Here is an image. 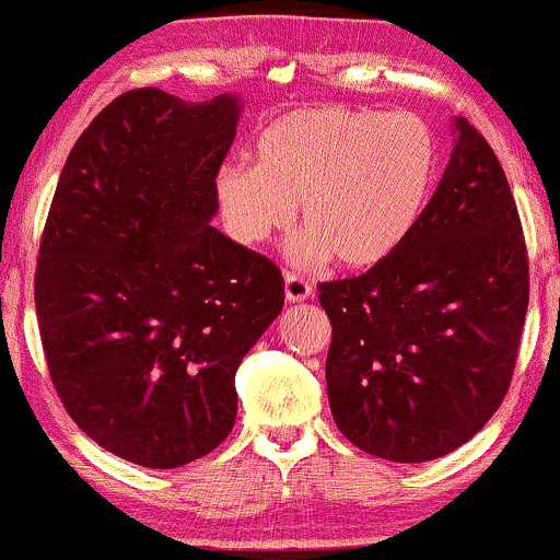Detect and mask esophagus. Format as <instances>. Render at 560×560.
Returning <instances> with one entry per match:
<instances>
[{"label": "esophagus", "instance_id": "obj_1", "mask_svg": "<svg viewBox=\"0 0 560 560\" xmlns=\"http://www.w3.org/2000/svg\"><path fill=\"white\" fill-rule=\"evenodd\" d=\"M284 292H287L289 302H302L313 294V284L305 279V276L287 271L284 273Z\"/></svg>", "mask_w": 560, "mask_h": 560}]
</instances>
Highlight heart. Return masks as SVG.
Wrapping results in <instances>:
<instances>
[{"label":"heart","instance_id":"1","mask_svg":"<svg viewBox=\"0 0 560 560\" xmlns=\"http://www.w3.org/2000/svg\"><path fill=\"white\" fill-rule=\"evenodd\" d=\"M440 147L416 113L318 107L276 118L255 144V165H226L215 197L236 242L262 244L294 218L300 249L345 268L387 260L432 199Z\"/></svg>","mask_w":560,"mask_h":560}]
</instances>
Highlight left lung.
I'll return each instance as SVG.
<instances>
[{
    "instance_id": "left-lung-1",
    "label": "left lung",
    "mask_w": 560,
    "mask_h": 560,
    "mask_svg": "<svg viewBox=\"0 0 560 560\" xmlns=\"http://www.w3.org/2000/svg\"><path fill=\"white\" fill-rule=\"evenodd\" d=\"M453 158L387 260L318 284L331 320L326 387L339 432L395 464L442 458L511 387L529 305L516 199L487 139L455 120Z\"/></svg>"
}]
</instances>
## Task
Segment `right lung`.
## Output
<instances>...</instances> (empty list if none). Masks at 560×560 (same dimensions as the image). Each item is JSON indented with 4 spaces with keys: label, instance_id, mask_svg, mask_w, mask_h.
Returning <instances> with one entry per match:
<instances>
[{
    "label": "right lung",
    "instance_id": "add662e5",
    "mask_svg": "<svg viewBox=\"0 0 560 560\" xmlns=\"http://www.w3.org/2000/svg\"><path fill=\"white\" fill-rule=\"evenodd\" d=\"M240 102L155 86L81 133L38 244L34 298L70 419L128 464L178 468L226 440L234 376L284 307L266 255L210 226Z\"/></svg>",
    "mask_w": 560,
    "mask_h": 560
}]
</instances>
